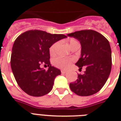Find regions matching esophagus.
I'll use <instances>...</instances> for the list:
<instances>
[{
    "instance_id": "obj_1",
    "label": "esophagus",
    "mask_w": 121,
    "mask_h": 121,
    "mask_svg": "<svg viewBox=\"0 0 121 121\" xmlns=\"http://www.w3.org/2000/svg\"><path fill=\"white\" fill-rule=\"evenodd\" d=\"M61 73L63 74H65V73H66V71H65V70H61Z\"/></svg>"
}]
</instances>
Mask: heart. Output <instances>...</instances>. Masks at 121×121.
Masks as SVG:
<instances>
[{"mask_svg":"<svg viewBox=\"0 0 121 121\" xmlns=\"http://www.w3.org/2000/svg\"><path fill=\"white\" fill-rule=\"evenodd\" d=\"M79 44L78 42L74 39H70L69 40V44L70 46H72L73 45ZM58 43H55L51 46L49 48V53L51 55H54L56 51L57 46H58ZM72 62V59L68 58H63V57H57L53 59V64L55 65L56 67L61 69H66L68 66H70V63Z\"/></svg>","mask_w":121,"mask_h":121,"instance_id":"obj_1","label":"heart"}]
</instances>
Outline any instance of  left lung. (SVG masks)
<instances>
[{
	"label": "left lung",
	"instance_id": "8db88e82",
	"mask_svg": "<svg viewBox=\"0 0 121 121\" xmlns=\"http://www.w3.org/2000/svg\"><path fill=\"white\" fill-rule=\"evenodd\" d=\"M79 41L81 56L75 63L86 70L78 75V79L70 83V88L78 95L89 96L96 94L105 85L112 67V53L109 41L95 31L82 30L67 35Z\"/></svg>",
	"mask_w": 121,
	"mask_h": 121
}]
</instances>
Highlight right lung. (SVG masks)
<instances>
[{
  "label": "right lung",
  "mask_w": 121,
  "mask_h": 121,
  "mask_svg": "<svg viewBox=\"0 0 121 121\" xmlns=\"http://www.w3.org/2000/svg\"><path fill=\"white\" fill-rule=\"evenodd\" d=\"M66 38L65 35L39 30L26 31L17 38L12 46L10 66L16 82L24 92L41 97L52 90L55 78L61 71L50 64L49 48ZM41 64L49 66L48 71L41 68Z\"/></svg>",
  "instance_id": "1"
}]
</instances>
